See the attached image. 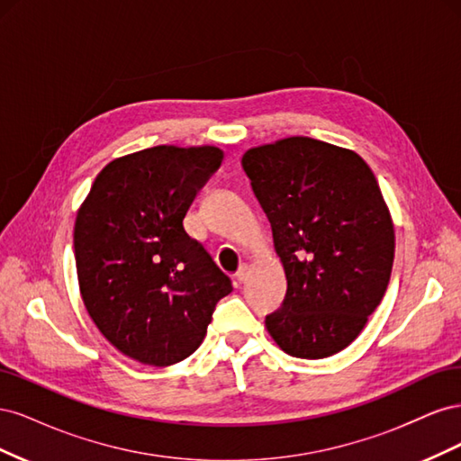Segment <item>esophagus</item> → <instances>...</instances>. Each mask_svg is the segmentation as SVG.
I'll use <instances>...</instances> for the list:
<instances>
[{"mask_svg":"<svg viewBox=\"0 0 461 461\" xmlns=\"http://www.w3.org/2000/svg\"><path fill=\"white\" fill-rule=\"evenodd\" d=\"M246 276H248V267H246V265H242V267H240L239 271H236V275H234V278H236V283H239V285H242V283L246 281Z\"/></svg>","mask_w":461,"mask_h":461,"instance_id":"obj_1","label":"esophagus"}]
</instances>
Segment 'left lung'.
<instances>
[{"label":"left lung","instance_id":"obj_1","mask_svg":"<svg viewBox=\"0 0 461 461\" xmlns=\"http://www.w3.org/2000/svg\"><path fill=\"white\" fill-rule=\"evenodd\" d=\"M286 273L281 310L265 317L294 357L352 344L381 303L394 261V227L369 165L356 151L292 136L244 153Z\"/></svg>","mask_w":461,"mask_h":461}]
</instances>
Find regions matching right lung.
<instances>
[{"label": "right lung", "mask_w": 461, "mask_h": 461, "mask_svg": "<svg viewBox=\"0 0 461 461\" xmlns=\"http://www.w3.org/2000/svg\"><path fill=\"white\" fill-rule=\"evenodd\" d=\"M222 161L213 146H156L105 165L75 222L80 294L104 337L165 367L198 350L232 283L185 217Z\"/></svg>", "instance_id": "right-lung-1"}]
</instances>
